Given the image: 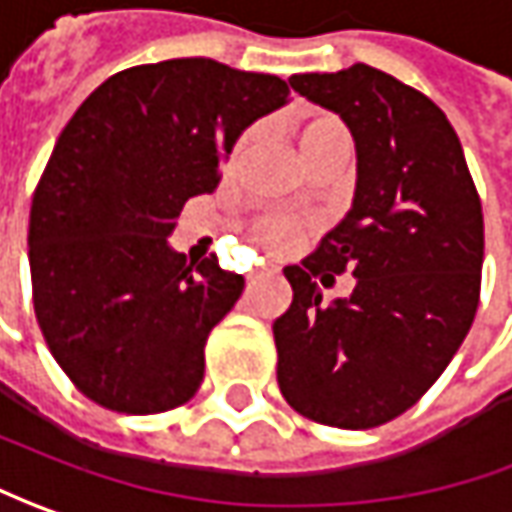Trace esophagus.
I'll use <instances>...</instances> for the list:
<instances>
[{
    "mask_svg": "<svg viewBox=\"0 0 512 512\" xmlns=\"http://www.w3.org/2000/svg\"><path fill=\"white\" fill-rule=\"evenodd\" d=\"M277 269H255V272H249V283H257V280H266V277H274Z\"/></svg>",
    "mask_w": 512,
    "mask_h": 512,
    "instance_id": "obj_1",
    "label": "esophagus"
}]
</instances>
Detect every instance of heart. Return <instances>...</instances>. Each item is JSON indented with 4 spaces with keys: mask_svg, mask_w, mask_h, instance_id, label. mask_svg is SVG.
Wrapping results in <instances>:
<instances>
[{
    "mask_svg": "<svg viewBox=\"0 0 512 512\" xmlns=\"http://www.w3.org/2000/svg\"><path fill=\"white\" fill-rule=\"evenodd\" d=\"M286 133H289L294 150L300 155L303 167L309 169L311 164L323 161V158H348L351 152V133L337 115L323 113V110H297L286 118ZM255 144V133L246 130L235 141V147L229 152V169H238ZM303 238V223L294 221V218H283V215H272V218H263L255 226V240L260 249L280 255V252H289L291 246H297V240Z\"/></svg>",
    "mask_w": 512,
    "mask_h": 512,
    "instance_id": "obj_1",
    "label": "heart"
}]
</instances>
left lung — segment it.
<instances>
[{
	"label": "left lung",
	"mask_w": 512,
	"mask_h": 512,
	"mask_svg": "<svg viewBox=\"0 0 512 512\" xmlns=\"http://www.w3.org/2000/svg\"><path fill=\"white\" fill-rule=\"evenodd\" d=\"M289 84L334 110L357 144L354 203L300 266L274 320L277 382L311 422L365 431L416 405L473 326L485 221L459 135L425 93L368 64ZM355 274L322 303L320 285Z\"/></svg>",
	"instance_id": "1"
}]
</instances>
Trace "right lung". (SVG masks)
I'll return each mask as SVG.
<instances>
[{"label":"right lung","mask_w":512,"mask_h":512,"mask_svg":"<svg viewBox=\"0 0 512 512\" xmlns=\"http://www.w3.org/2000/svg\"><path fill=\"white\" fill-rule=\"evenodd\" d=\"M289 84L215 59L121 70L84 98L30 206L33 309L70 382L115 414L195 397L209 331L243 277L172 252L184 203L215 192L238 135L283 107Z\"/></svg>","instance_id":"1"}]
</instances>
